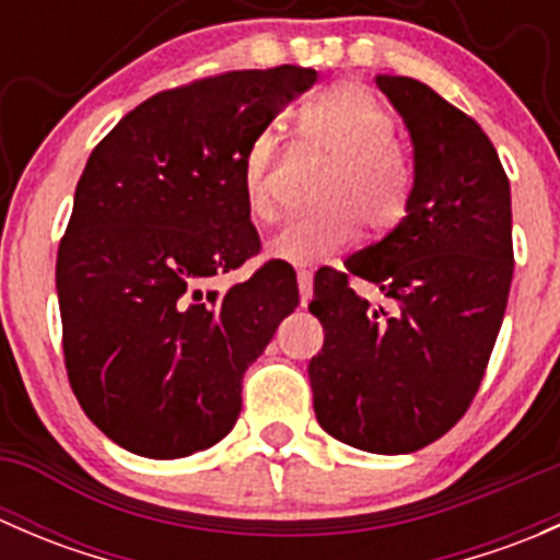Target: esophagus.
I'll list each match as a JSON object with an SVG mask.
<instances>
[{
  "label": "esophagus",
  "instance_id": "34e87169",
  "mask_svg": "<svg viewBox=\"0 0 560 560\" xmlns=\"http://www.w3.org/2000/svg\"><path fill=\"white\" fill-rule=\"evenodd\" d=\"M298 290H301V306H308L314 292V276L312 270H298Z\"/></svg>",
  "mask_w": 560,
  "mask_h": 560
}]
</instances>
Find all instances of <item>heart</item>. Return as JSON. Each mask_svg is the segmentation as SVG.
<instances>
[{"label":"heart","instance_id":"b5f03b06","mask_svg":"<svg viewBox=\"0 0 560 560\" xmlns=\"http://www.w3.org/2000/svg\"><path fill=\"white\" fill-rule=\"evenodd\" d=\"M393 116L369 89L336 83L306 100L298 113V132L308 149L332 160L322 178L316 206L268 241L270 254L290 265H314L341 252L360 235V219L374 233H387L404 219L411 197V165L393 140ZM279 135L262 129L244 154V200L257 222L279 213L276 202Z\"/></svg>","mask_w":560,"mask_h":560}]
</instances>
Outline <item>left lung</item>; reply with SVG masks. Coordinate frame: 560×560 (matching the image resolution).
Returning a JSON list of instances; mask_svg holds the SVG:
<instances>
[{"instance_id": "obj_1", "label": "left lung", "mask_w": 560, "mask_h": 560, "mask_svg": "<svg viewBox=\"0 0 560 560\" xmlns=\"http://www.w3.org/2000/svg\"><path fill=\"white\" fill-rule=\"evenodd\" d=\"M415 154L406 217L314 276L325 343L308 363L316 422L338 442L406 455L450 431L477 395L510 298V178L474 118L404 75H376ZM376 283L371 310L348 279Z\"/></svg>"}]
</instances>
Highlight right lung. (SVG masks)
Segmentation results:
<instances>
[{
	"mask_svg": "<svg viewBox=\"0 0 560 560\" xmlns=\"http://www.w3.org/2000/svg\"><path fill=\"white\" fill-rule=\"evenodd\" d=\"M270 67L154 94L92 151L56 257L65 363L89 420L118 447L173 460L213 447L241 415V382L301 303L292 265L265 262L244 200L254 135L314 86Z\"/></svg>",
	"mask_w": 560,
	"mask_h": 560,
	"instance_id": "right-lung-1",
	"label": "right lung"
}]
</instances>
